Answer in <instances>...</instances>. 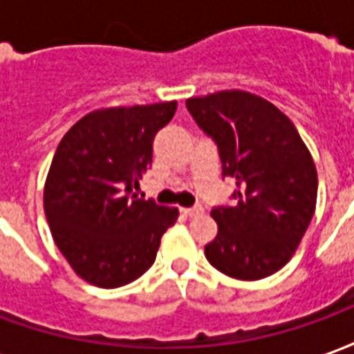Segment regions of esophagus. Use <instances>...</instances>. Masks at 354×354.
Returning a JSON list of instances; mask_svg holds the SVG:
<instances>
[{
    "label": "esophagus",
    "instance_id": "obj_1",
    "mask_svg": "<svg viewBox=\"0 0 354 354\" xmlns=\"http://www.w3.org/2000/svg\"><path fill=\"white\" fill-rule=\"evenodd\" d=\"M182 212H184V216H189V218H193V216H199L201 212H203V207H192V208H182Z\"/></svg>",
    "mask_w": 354,
    "mask_h": 354
}]
</instances>
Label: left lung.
I'll use <instances>...</instances> for the list:
<instances>
[{"mask_svg": "<svg viewBox=\"0 0 354 354\" xmlns=\"http://www.w3.org/2000/svg\"><path fill=\"white\" fill-rule=\"evenodd\" d=\"M187 111L214 140L223 176L235 178L231 207H214L210 266L239 281H260L290 261L317 207V167L294 123L245 91L187 98Z\"/></svg>", "mask_w": 354, "mask_h": 354, "instance_id": "obj_1", "label": "left lung"}]
</instances>
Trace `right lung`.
I'll use <instances>...</instances> for the list:
<instances>
[{"instance_id": "add662e5", "label": "right lung", "mask_w": 354, "mask_h": 354, "mask_svg": "<svg viewBox=\"0 0 354 354\" xmlns=\"http://www.w3.org/2000/svg\"><path fill=\"white\" fill-rule=\"evenodd\" d=\"M176 106L96 109L58 144L43 192L45 216L58 250L94 286L117 288L142 277L178 220V208L132 193Z\"/></svg>"}]
</instances>
